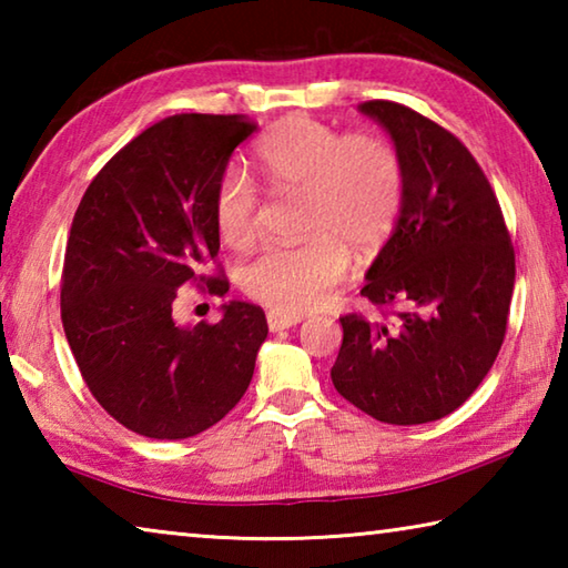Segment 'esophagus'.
<instances>
[{
  "instance_id": "34e87169",
  "label": "esophagus",
  "mask_w": 568,
  "mask_h": 568,
  "mask_svg": "<svg viewBox=\"0 0 568 568\" xmlns=\"http://www.w3.org/2000/svg\"><path fill=\"white\" fill-rule=\"evenodd\" d=\"M303 318L295 313H281V311H267V328L273 333L277 331H285V328H293V325L301 323Z\"/></svg>"
}]
</instances>
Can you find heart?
I'll list each match as a JSON object with an SVG mask.
<instances>
[{"label":"heart","instance_id":"b5f03b06","mask_svg":"<svg viewBox=\"0 0 568 568\" xmlns=\"http://www.w3.org/2000/svg\"><path fill=\"white\" fill-rule=\"evenodd\" d=\"M255 165L273 192L303 190L297 245H271L240 271L243 291L281 313L321 307L348 271L353 245L373 253L390 237L406 197V162L386 134L343 132L307 114L275 122L255 145ZM263 195L240 168L217 178L213 220L223 243L257 233Z\"/></svg>","mask_w":568,"mask_h":568}]
</instances>
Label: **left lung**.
Wrapping results in <instances>:
<instances>
[{"label":"left lung","instance_id":"obj_1","mask_svg":"<svg viewBox=\"0 0 568 568\" xmlns=\"http://www.w3.org/2000/svg\"><path fill=\"white\" fill-rule=\"evenodd\" d=\"M406 162L396 230L361 295L386 323L341 318L331 378L381 423L416 426L454 413L491 371L506 338L516 255L491 182L454 132L406 104H361Z\"/></svg>","mask_w":568,"mask_h":568}]
</instances>
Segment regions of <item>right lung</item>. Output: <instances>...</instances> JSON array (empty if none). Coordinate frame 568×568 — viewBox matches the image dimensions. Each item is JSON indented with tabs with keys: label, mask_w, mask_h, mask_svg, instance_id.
<instances>
[{
	"label": "right lung",
	"mask_w": 568,
	"mask_h": 568,
	"mask_svg": "<svg viewBox=\"0 0 568 568\" xmlns=\"http://www.w3.org/2000/svg\"><path fill=\"white\" fill-rule=\"evenodd\" d=\"M257 130L243 114H175L128 142L77 207L62 267V325L94 400L134 434H203L243 398L267 338L261 305L180 328L182 285L223 297L215 264L217 178Z\"/></svg>",
	"instance_id": "1"
}]
</instances>
